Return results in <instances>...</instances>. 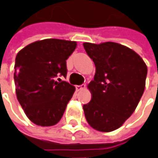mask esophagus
<instances>
[{"label":"esophagus","mask_w":158,"mask_h":158,"mask_svg":"<svg viewBox=\"0 0 158 158\" xmlns=\"http://www.w3.org/2000/svg\"><path fill=\"white\" fill-rule=\"evenodd\" d=\"M85 85H76V90L77 91H80V90L85 89Z\"/></svg>","instance_id":"34e87169"}]
</instances>
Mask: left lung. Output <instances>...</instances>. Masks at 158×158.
Instances as JSON below:
<instances>
[{"mask_svg":"<svg viewBox=\"0 0 158 158\" xmlns=\"http://www.w3.org/2000/svg\"><path fill=\"white\" fill-rule=\"evenodd\" d=\"M83 45L96 67L87 85L92 99L83 106L85 116L93 128L111 132L135 110L145 88L147 65L136 52L117 43Z\"/></svg>","mask_w":158,"mask_h":158,"instance_id":"8db88e82","label":"left lung"}]
</instances>
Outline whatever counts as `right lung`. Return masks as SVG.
Returning <instances> with one entry per match:
<instances>
[{
    "mask_svg": "<svg viewBox=\"0 0 158 158\" xmlns=\"http://www.w3.org/2000/svg\"><path fill=\"white\" fill-rule=\"evenodd\" d=\"M77 43L44 39L22 49L16 55L14 79L16 97L25 114L35 125L49 127L62 118L75 87L57 78L67 73L66 59Z\"/></svg>",
    "mask_w": 158,
    "mask_h": 158,
    "instance_id": "right-lung-1",
    "label": "right lung"
}]
</instances>
